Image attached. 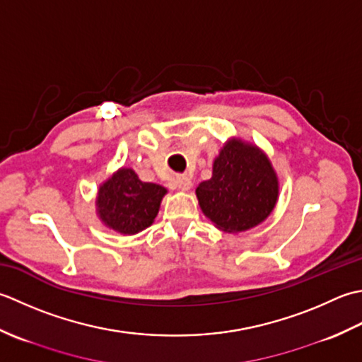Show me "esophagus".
<instances>
[{
  "instance_id": "obj_1",
  "label": "esophagus",
  "mask_w": 362,
  "mask_h": 362,
  "mask_svg": "<svg viewBox=\"0 0 362 362\" xmlns=\"http://www.w3.org/2000/svg\"><path fill=\"white\" fill-rule=\"evenodd\" d=\"M176 187L182 192H187L192 189V180L189 176H178V178H176Z\"/></svg>"
}]
</instances>
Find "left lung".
<instances>
[{
  "label": "left lung",
  "instance_id": "1",
  "mask_svg": "<svg viewBox=\"0 0 362 362\" xmlns=\"http://www.w3.org/2000/svg\"><path fill=\"white\" fill-rule=\"evenodd\" d=\"M195 194L214 226L238 234L270 216L279 197V181L259 146L231 137L214 159L211 180L198 184Z\"/></svg>",
  "mask_w": 362,
  "mask_h": 362
}]
</instances>
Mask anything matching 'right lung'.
Segmentation results:
<instances>
[{"mask_svg":"<svg viewBox=\"0 0 362 362\" xmlns=\"http://www.w3.org/2000/svg\"><path fill=\"white\" fill-rule=\"evenodd\" d=\"M167 189L144 182L129 167L114 172L98 187L95 206L101 223L123 235H132L153 225Z\"/></svg>","mask_w":362,"mask_h":362,"instance_id":"1","label":"right lung"}]
</instances>
